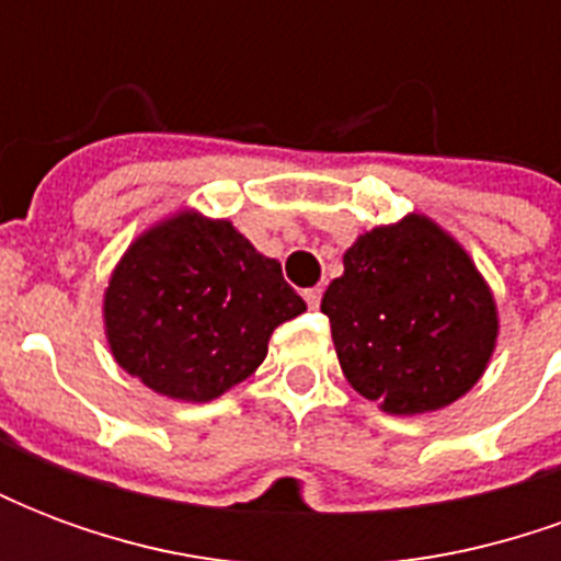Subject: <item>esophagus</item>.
<instances>
[{"label":"esophagus","mask_w":561,"mask_h":561,"mask_svg":"<svg viewBox=\"0 0 561 561\" xmlns=\"http://www.w3.org/2000/svg\"><path fill=\"white\" fill-rule=\"evenodd\" d=\"M321 288H306L304 291V300H306V306H309V309H318V304H321Z\"/></svg>","instance_id":"34e87169"}]
</instances>
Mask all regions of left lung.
<instances>
[{
    "label": "left lung",
    "mask_w": 561,
    "mask_h": 561,
    "mask_svg": "<svg viewBox=\"0 0 561 561\" xmlns=\"http://www.w3.org/2000/svg\"><path fill=\"white\" fill-rule=\"evenodd\" d=\"M342 264L321 312L357 393L390 414H423L481 378L499 330L493 294L438 225L409 216L376 228Z\"/></svg>",
    "instance_id": "1"
}]
</instances>
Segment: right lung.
Instances as JSON below:
<instances>
[{"instance_id": "right-lung-1", "label": "right lung", "mask_w": 561, "mask_h": 561, "mask_svg": "<svg viewBox=\"0 0 561 561\" xmlns=\"http://www.w3.org/2000/svg\"><path fill=\"white\" fill-rule=\"evenodd\" d=\"M306 309L279 261L231 221L176 216L119 261L104 294L116 364L156 393L209 402L255 373L270 333Z\"/></svg>"}]
</instances>
